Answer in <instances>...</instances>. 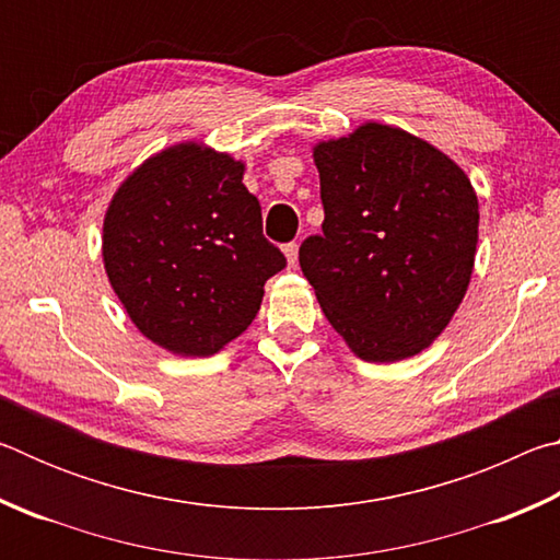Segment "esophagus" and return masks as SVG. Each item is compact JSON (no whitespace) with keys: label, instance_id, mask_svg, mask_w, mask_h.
Returning <instances> with one entry per match:
<instances>
[{"label":"esophagus","instance_id":"esophagus-1","mask_svg":"<svg viewBox=\"0 0 560 560\" xmlns=\"http://www.w3.org/2000/svg\"><path fill=\"white\" fill-rule=\"evenodd\" d=\"M283 254H287L289 267H296V261H299V244H296V242L283 244Z\"/></svg>","mask_w":560,"mask_h":560}]
</instances>
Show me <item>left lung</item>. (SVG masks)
I'll use <instances>...</instances> for the list:
<instances>
[{
	"mask_svg": "<svg viewBox=\"0 0 560 560\" xmlns=\"http://www.w3.org/2000/svg\"><path fill=\"white\" fill-rule=\"evenodd\" d=\"M326 220L299 249L346 343L393 363L428 348L469 287L479 205L438 148L381 122L314 150Z\"/></svg>",
	"mask_w": 560,
	"mask_h": 560,
	"instance_id": "left-lung-1",
	"label": "left lung"
}]
</instances>
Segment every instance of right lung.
Returning a JSON list of instances; mask_svg holds the SVG:
<instances>
[{"label": "right lung", "mask_w": 560, "mask_h": 560, "mask_svg": "<svg viewBox=\"0 0 560 560\" xmlns=\"http://www.w3.org/2000/svg\"><path fill=\"white\" fill-rule=\"evenodd\" d=\"M244 165L195 143L140 165L103 222V261L132 324L179 355H212L246 330L287 267L264 236Z\"/></svg>", "instance_id": "right-lung-1"}]
</instances>
